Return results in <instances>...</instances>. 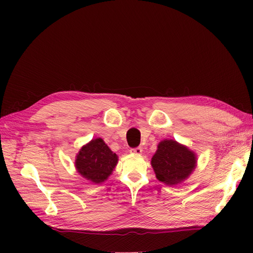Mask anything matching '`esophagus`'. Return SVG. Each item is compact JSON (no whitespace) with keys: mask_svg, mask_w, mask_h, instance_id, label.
I'll list each match as a JSON object with an SVG mask.
<instances>
[{"mask_svg":"<svg viewBox=\"0 0 253 253\" xmlns=\"http://www.w3.org/2000/svg\"><path fill=\"white\" fill-rule=\"evenodd\" d=\"M129 152H131V154H134V155H141L142 149L140 147H137V148L131 149V150H129Z\"/></svg>","mask_w":253,"mask_h":253,"instance_id":"1","label":"esophagus"}]
</instances>
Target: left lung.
I'll use <instances>...</instances> for the list:
<instances>
[{
    "instance_id": "8db88e82",
    "label": "left lung",
    "mask_w": 253,
    "mask_h": 253,
    "mask_svg": "<svg viewBox=\"0 0 253 253\" xmlns=\"http://www.w3.org/2000/svg\"><path fill=\"white\" fill-rule=\"evenodd\" d=\"M156 178L168 186L185 181L197 166V155L187 145L173 139H164L151 159Z\"/></svg>"
}]
</instances>
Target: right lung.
<instances>
[{"mask_svg": "<svg viewBox=\"0 0 253 253\" xmlns=\"http://www.w3.org/2000/svg\"><path fill=\"white\" fill-rule=\"evenodd\" d=\"M118 164V155L114 153L102 138L91 139L76 155L75 167L86 180L101 183L112 175Z\"/></svg>", "mask_w": 253, "mask_h": 253, "instance_id": "1", "label": "right lung"}]
</instances>
